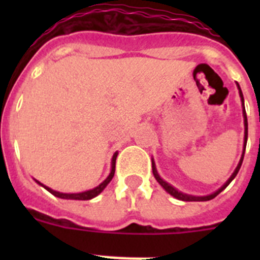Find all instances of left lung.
Returning a JSON list of instances; mask_svg holds the SVG:
<instances>
[{
  "mask_svg": "<svg viewBox=\"0 0 260 260\" xmlns=\"http://www.w3.org/2000/svg\"><path fill=\"white\" fill-rule=\"evenodd\" d=\"M238 88H240V86H238ZM240 96H241V100H242V104H243V95H242V91H241V88H240ZM243 118H245V148H246V142H247V116H246V110H245V107H243ZM243 155H245V150H243L242 157H241V160H240V164L237 165V168H236V171L233 172V174H232V176H231V178H229V180L226 181V183H224V186H222L221 189H219L216 192H213V194L207 195V197H191V195H186V194H183V192H180V191H178V190H176L173 187V186H171V185H169V183H167L164 180H161V178H160V176H158V174H157V171H156V167H155V164H153V162H152V173H153V176H155L156 181H157V182L160 183V185H161L162 187H164V189L167 190L168 192H169V194L173 195L174 198L180 199V201H183V202H206V201H211V199L215 198L216 195H219L220 192H221L222 190H224L225 187H226V186H228L229 183L232 182V181H233L234 177L237 176V173H238V171H240L241 165H242Z\"/></svg>",
  "mask_w": 260,
  "mask_h": 260,
  "instance_id": "left-lung-1",
  "label": "left lung"
}]
</instances>
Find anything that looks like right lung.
Listing matches in <instances>:
<instances>
[{"instance_id":"right-lung-1","label":"right lung","mask_w":260,"mask_h":260,"mask_svg":"<svg viewBox=\"0 0 260 260\" xmlns=\"http://www.w3.org/2000/svg\"><path fill=\"white\" fill-rule=\"evenodd\" d=\"M116 158H117V152L113 155V158H112V171H110V174L108 176L107 180L104 181L103 183H100V185L98 186V187H95V189L92 190H88V191H84V192H78V194H63V192H58V191H54V190L49 189L48 186H44L43 183H40L38 181V183H40L41 186H44L45 189L48 190V191L50 192V194H53L54 197H57V198H62V199H75V201H89V199L95 198L96 195H99L100 192L103 191V190L105 189V186L108 185V183L112 181V178H113L114 176V172H116Z\"/></svg>"}]
</instances>
